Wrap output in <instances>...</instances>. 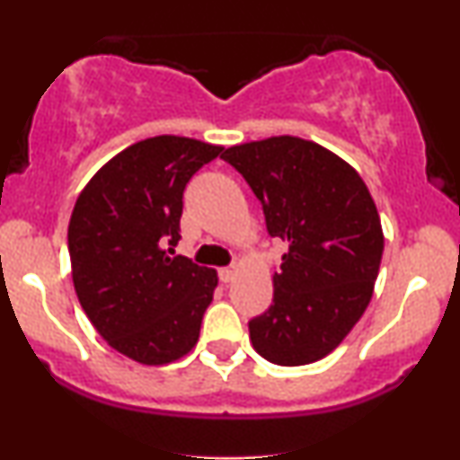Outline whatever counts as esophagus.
I'll list each match as a JSON object with an SVG mask.
<instances>
[{"mask_svg":"<svg viewBox=\"0 0 460 460\" xmlns=\"http://www.w3.org/2000/svg\"><path fill=\"white\" fill-rule=\"evenodd\" d=\"M234 277H235L234 268H220V270H218V279L223 283H231V281H234Z\"/></svg>","mask_w":460,"mask_h":460,"instance_id":"1","label":"esophagus"}]
</instances>
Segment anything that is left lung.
Segmentation results:
<instances>
[{"label":"left lung","mask_w":460,"mask_h":460,"mask_svg":"<svg viewBox=\"0 0 460 460\" xmlns=\"http://www.w3.org/2000/svg\"><path fill=\"white\" fill-rule=\"evenodd\" d=\"M288 252L268 311L248 322L252 348L277 366H307L341 344L372 298L383 257L376 205L352 166L315 142L277 136L226 149Z\"/></svg>","instance_id":"1"}]
</instances>
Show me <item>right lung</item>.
<instances>
[{
	"mask_svg": "<svg viewBox=\"0 0 460 460\" xmlns=\"http://www.w3.org/2000/svg\"><path fill=\"white\" fill-rule=\"evenodd\" d=\"M223 146L155 136L120 151L77 197L68 255L79 305L120 355L164 366L188 355L218 277L172 248L183 190Z\"/></svg>",
	"mask_w": 460,
	"mask_h": 460,
	"instance_id": "right-lung-1",
	"label": "right lung"
}]
</instances>
